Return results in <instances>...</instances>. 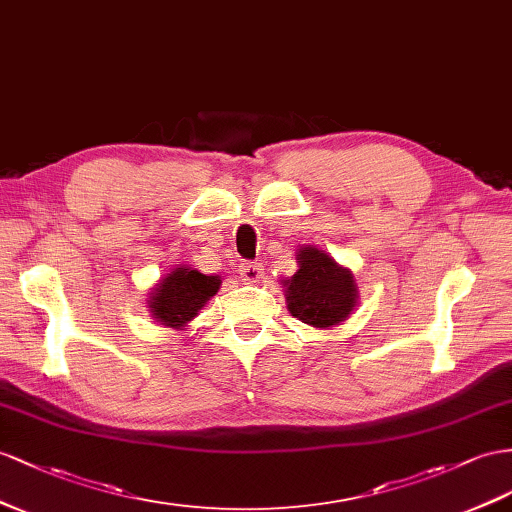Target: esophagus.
<instances>
[{"instance_id": "esophagus-1", "label": "esophagus", "mask_w": 512, "mask_h": 512, "mask_svg": "<svg viewBox=\"0 0 512 512\" xmlns=\"http://www.w3.org/2000/svg\"><path fill=\"white\" fill-rule=\"evenodd\" d=\"M240 274H242V281L255 283L261 277V264H244L240 266Z\"/></svg>"}]
</instances>
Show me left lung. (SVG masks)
<instances>
[{
	"mask_svg": "<svg viewBox=\"0 0 512 512\" xmlns=\"http://www.w3.org/2000/svg\"><path fill=\"white\" fill-rule=\"evenodd\" d=\"M296 259V274L283 281L292 316L316 329L344 322L359 298L352 272L313 246L300 248Z\"/></svg>",
	"mask_w": 512,
	"mask_h": 512,
	"instance_id": "8db88e82",
	"label": "left lung"
}]
</instances>
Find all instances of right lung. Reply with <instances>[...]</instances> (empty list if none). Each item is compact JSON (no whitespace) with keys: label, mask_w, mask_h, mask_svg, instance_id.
I'll use <instances>...</instances> for the list:
<instances>
[{"label":"right lung","mask_w":512,"mask_h":512,"mask_svg":"<svg viewBox=\"0 0 512 512\" xmlns=\"http://www.w3.org/2000/svg\"><path fill=\"white\" fill-rule=\"evenodd\" d=\"M218 290V277H207L199 270L179 266L153 287L147 303L155 322L170 326V329H183L199 316L207 300Z\"/></svg>","instance_id":"right-lung-1"}]
</instances>
